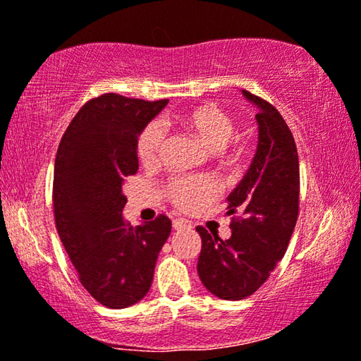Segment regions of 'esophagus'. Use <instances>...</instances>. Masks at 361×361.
I'll return each mask as SVG.
<instances>
[{
	"label": "esophagus",
	"instance_id": "1",
	"mask_svg": "<svg viewBox=\"0 0 361 361\" xmlns=\"http://www.w3.org/2000/svg\"><path fill=\"white\" fill-rule=\"evenodd\" d=\"M172 228L180 231V230H189L190 225L189 221H185L184 219H176L174 221H172Z\"/></svg>",
	"mask_w": 361,
	"mask_h": 361
}]
</instances>
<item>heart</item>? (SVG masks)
<instances>
[{"instance_id":"heart-1","label":"heart","mask_w":361,"mask_h":361,"mask_svg":"<svg viewBox=\"0 0 361 361\" xmlns=\"http://www.w3.org/2000/svg\"><path fill=\"white\" fill-rule=\"evenodd\" d=\"M177 125L190 131L202 145L214 151L224 162L236 159L235 123L221 108L204 103L174 115ZM164 141V130L159 123L152 121L142 128L137 137V156L142 164H154ZM215 180L209 176H179L169 180L166 194L176 207L182 210H195L215 195Z\"/></svg>"}]
</instances>
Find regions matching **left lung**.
<instances>
[{"label": "left lung", "mask_w": 361, "mask_h": 361, "mask_svg": "<svg viewBox=\"0 0 361 361\" xmlns=\"http://www.w3.org/2000/svg\"><path fill=\"white\" fill-rule=\"evenodd\" d=\"M241 93L258 110V147L250 169L226 197V215H235L231 236L221 240L197 226L202 238L197 273L209 293L225 300L248 298L269 278L288 250L299 214L293 133L271 103Z\"/></svg>", "instance_id": "8db88e82"}]
</instances>
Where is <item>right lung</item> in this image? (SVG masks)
Here are the masks:
<instances>
[{
  "instance_id": "obj_1",
  "label": "right lung",
  "mask_w": 361,
  "mask_h": 361,
  "mask_svg": "<svg viewBox=\"0 0 361 361\" xmlns=\"http://www.w3.org/2000/svg\"><path fill=\"white\" fill-rule=\"evenodd\" d=\"M166 105L105 93L78 110L59 145L56 226L82 286L105 307L145 298L171 235L166 215L135 228L123 219V184L137 172V137Z\"/></svg>"
}]
</instances>
